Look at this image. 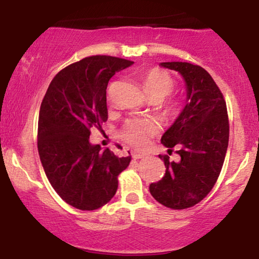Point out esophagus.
<instances>
[{
	"label": "esophagus",
	"mask_w": 259,
	"mask_h": 259,
	"mask_svg": "<svg viewBox=\"0 0 259 259\" xmlns=\"http://www.w3.org/2000/svg\"><path fill=\"white\" fill-rule=\"evenodd\" d=\"M132 158L134 159V160H139V159L145 158V154L138 153V152H132Z\"/></svg>",
	"instance_id": "obj_1"
}]
</instances>
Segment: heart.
<instances>
[{"instance_id":"b5f03b06","label":"heart","mask_w":259,"mask_h":259,"mask_svg":"<svg viewBox=\"0 0 259 259\" xmlns=\"http://www.w3.org/2000/svg\"><path fill=\"white\" fill-rule=\"evenodd\" d=\"M144 91L152 100L160 101L173 92L176 87V80L167 72L160 68H152L144 73L141 76ZM166 111L169 114H177L182 108V101L173 99L166 102ZM158 123L151 118H132L126 120L121 131L120 138L131 146L136 148H144L148 144L152 137L158 133Z\"/></svg>"}]
</instances>
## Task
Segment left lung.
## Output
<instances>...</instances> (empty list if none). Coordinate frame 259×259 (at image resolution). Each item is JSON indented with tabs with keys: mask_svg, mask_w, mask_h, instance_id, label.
Wrapping results in <instances>:
<instances>
[{
	"mask_svg": "<svg viewBox=\"0 0 259 259\" xmlns=\"http://www.w3.org/2000/svg\"><path fill=\"white\" fill-rule=\"evenodd\" d=\"M177 70L186 82V105L173 125L161 137L172 152L179 148V161L164 160L166 172L152 183L150 192L157 201L173 210L192 207L214 186L229 145V116L224 95L203 67L189 62H161Z\"/></svg>",
	"mask_w": 259,
	"mask_h": 259,
	"instance_id": "8db88e82",
	"label": "left lung"
}]
</instances>
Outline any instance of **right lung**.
Wrapping results in <instances>:
<instances>
[{
	"label": "right lung",
	"mask_w": 259,
	"mask_h": 259,
	"mask_svg": "<svg viewBox=\"0 0 259 259\" xmlns=\"http://www.w3.org/2000/svg\"><path fill=\"white\" fill-rule=\"evenodd\" d=\"M132 61L107 55L84 58L56 74L42 100L37 150L45 173L61 199L82 211L104 206L118 190L131 155L119 158L91 145L92 128L107 121L106 90Z\"/></svg>",
	"instance_id": "1"
}]
</instances>
